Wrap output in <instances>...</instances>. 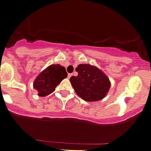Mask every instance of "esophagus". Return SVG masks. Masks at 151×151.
Wrapping results in <instances>:
<instances>
[{
    "label": "esophagus",
    "mask_w": 151,
    "mask_h": 151,
    "mask_svg": "<svg viewBox=\"0 0 151 151\" xmlns=\"http://www.w3.org/2000/svg\"><path fill=\"white\" fill-rule=\"evenodd\" d=\"M72 76H73L72 73H69V74H68V78H70Z\"/></svg>",
    "instance_id": "obj_1"
}]
</instances>
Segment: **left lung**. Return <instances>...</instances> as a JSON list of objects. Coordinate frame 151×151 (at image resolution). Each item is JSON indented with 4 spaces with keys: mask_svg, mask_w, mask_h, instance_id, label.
Returning a JSON list of instances; mask_svg holds the SVG:
<instances>
[{
    "mask_svg": "<svg viewBox=\"0 0 151 151\" xmlns=\"http://www.w3.org/2000/svg\"><path fill=\"white\" fill-rule=\"evenodd\" d=\"M77 76H71L70 83L78 95L89 102L102 100L108 93L111 82L98 67L81 64L76 68Z\"/></svg>",
    "mask_w": 151,
    "mask_h": 151,
    "instance_id": "8db88e82",
    "label": "left lung"
}]
</instances>
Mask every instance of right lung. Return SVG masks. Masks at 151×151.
<instances>
[{
	"instance_id": "obj_1",
	"label": "right lung",
	"mask_w": 151,
	"mask_h": 151,
	"mask_svg": "<svg viewBox=\"0 0 151 151\" xmlns=\"http://www.w3.org/2000/svg\"><path fill=\"white\" fill-rule=\"evenodd\" d=\"M68 77V73L60 65H51L42 71L34 80L33 86L38 95L45 97L54 92L56 86Z\"/></svg>"
}]
</instances>
